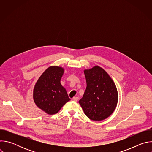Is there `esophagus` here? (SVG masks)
Wrapping results in <instances>:
<instances>
[{"instance_id": "1", "label": "esophagus", "mask_w": 152, "mask_h": 152, "mask_svg": "<svg viewBox=\"0 0 152 152\" xmlns=\"http://www.w3.org/2000/svg\"><path fill=\"white\" fill-rule=\"evenodd\" d=\"M72 100H73L74 102H77V100H78V97H74Z\"/></svg>"}]
</instances>
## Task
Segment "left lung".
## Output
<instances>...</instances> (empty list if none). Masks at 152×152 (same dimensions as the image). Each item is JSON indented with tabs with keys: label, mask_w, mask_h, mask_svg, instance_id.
I'll return each instance as SVG.
<instances>
[{
	"label": "left lung",
	"mask_w": 152,
	"mask_h": 152,
	"mask_svg": "<svg viewBox=\"0 0 152 152\" xmlns=\"http://www.w3.org/2000/svg\"><path fill=\"white\" fill-rule=\"evenodd\" d=\"M86 88L79 101L90 120L101 121L110 117L118 102L116 86L107 72L99 66L84 70Z\"/></svg>",
	"instance_id": "8db88e82"
}]
</instances>
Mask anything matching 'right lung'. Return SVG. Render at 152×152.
<instances>
[{
    "label": "right lung",
    "mask_w": 152,
    "mask_h": 152,
    "mask_svg": "<svg viewBox=\"0 0 152 152\" xmlns=\"http://www.w3.org/2000/svg\"><path fill=\"white\" fill-rule=\"evenodd\" d=\"M64 72L62 67H49L35 85L33 91L34 102L39 109L48 114H56L70 100L66 88L61 83Z\"/></svg>",
    "instance_id": "1"
}]
</instances>
